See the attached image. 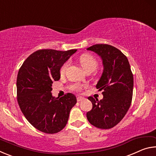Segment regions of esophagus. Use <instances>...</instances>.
Returning <instances> with one entry per match:
<instances>
[{
  "label": "esophagus",
  "instance_id": "1",
  "mask_svg": "<svg viewBox=\"0 0 156 156\" xmlns=\"http://www.w3.org/2000/svg\"><path fill=\"white\" fill-rule=\"evenodd\" d=\"M85 100V98L83 97H78L77 98V101L78 102H82V101H84V100Z\"/></svg>",
  "mask_w": 156,
  "mask_h": 156
}]
</instances>
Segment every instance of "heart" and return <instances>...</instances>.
Segmentation results:
<instances>
[{"label":"heart","instance_id":"b5f03b06","mask_svg":"<svg viewBox=\"0 0 156 156\" xmlns=\"http://www.w3.org/2000/svg\"><path fill=\"white\" fill-rule=\"evenodd\" d=\"M79 62L80 63V65L83 68V69L87 72V71L91 70L92 72L96 69L98 67V62L94 57H93L90 54H84L81 55L79 58ZM69 66V62H65L64 65L62 66L61 69H60V74L64 75L65 73L67 68ZM82 89V85L78 84H74L72 86V89L75 91H79Z\"/></svg>","mask_w":156,"mask_h":156}]
</instances>
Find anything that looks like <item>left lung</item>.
Instances as JSON below:
<instances>
[{
  "instance_id": "left-lung-1",
  "label": "left lung",
  "mask_w": 156,
  "mask_h": 156,
  "mask_svg": "<svg viewBox=\"0 0 156 156\" xmlns=\"http://www.w3.org/2000/svg\"><path fill=\"white\" fill-rule=\"evenodd\" d=\"M87 49L98 55L103 65V72L96 86L102 91L103 98H88L93 107L87 113V118L96 127L111 129L120 122L131 106L133 73L127 58L115 47L96 44Z\"/></svg>"
}]
</instances>
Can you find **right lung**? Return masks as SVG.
<instances>
[{"instance_id": "right-lung-1", "label": "right lung", "mask_w": 156, "mask_h": 156, "mask_svg": "<svg viewBox=\"0 0 156 156\" xmlns=\"http://www.w3.org/2000/svg\"><path fill=\"white\" fill-rule=\"evenodd\" d=\"M77 49H40L31 54L18 71L17 100L29 122L45 133H56L67 125L70 111L77 102L73 94L55 98L53 82L60 78V70Z\"/></svg>"}]
</instances>
